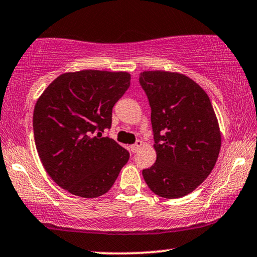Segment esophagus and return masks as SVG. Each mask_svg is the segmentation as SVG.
Segmentation results:
<instances>
[{
  "instance_id": "34e87169",
  "label": "esophagus",
  "mask_w": 257,
  "mask_h": 257,
  "mask_svg": "<svg viewBox=\"0 0 257 257\" xmlns=\"http://www.w3.org/2000/svg\"><path fill=\"white\" fill-rule=\"evenodd\" d=\"M141 147H143V141H141V140H138L137 143L134 144V145H132V146H131V149H132V151H133V152H138L139 150L141 149Z\"/></svg>"
}]
</instances>
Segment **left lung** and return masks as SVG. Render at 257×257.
Instances as JSON below:
<instances>
[{"label": "left lung", "instance_id": "1", "mask_svg": "<svg viewBox=\"0 0 257 257\" xmlns=\"http://www.w3.org/2000/svg\"><path fill=\"white\" fill-rule=\"evenodd\" d=\"M141 87L151 106L156 163L143 170L153 193L168 199L191 193L214 169L221 132L210 99L179 72L144 71Z\"/></svg>", "mask_w": 257, "mask_h": 257}]
</instances>
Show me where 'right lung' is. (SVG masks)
Wrapping results in <instances>:
<instances>
[{"mask_svg":"<svg viewBox=\"0 0 257 257\" xmlns=\"http://www.w3.org/2000/svg\"><path fill=\"white\" fill-rule=\"evenodd\" d=\"M129 85L128 72L82 70L60 75L38 98L34 110L38 156L67 192L102 196L128 162L129 152L101 133L111 126L112 107Z\"/></svg>","mask_w":257,"mask_h":257,"instance_id":"obj_1","label":"right lung"}]
</instances>
